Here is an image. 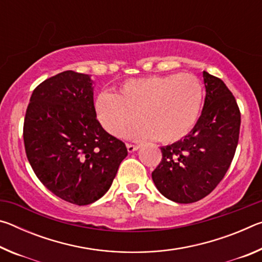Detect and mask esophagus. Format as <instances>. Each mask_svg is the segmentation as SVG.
Listing matches in <instances>:
<instances>
[{
  "mask_svg": "<svg viewBox=\"0 0 262 262\" xmlns=\"http://www.w3.org/2000/svg\"><path fill=\"white\" fill-rule=\"evenodd\" d=\"M140 145H135V144H127V150L128 152H134L136 150H139Z\"/></svg>",
  "mask_w": 262,
  "mask_h": 262,
  "instance_id": "obj_1",
  "label": "esophagus"
}]
</instances>
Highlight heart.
<instances>
[{
  "instance_id": "b5f03b06",
  "label": "heart",
  "mask_w": 262,
  "mask_h": 262,
  "mask_svg": "<svg viewBox=\"0 0 262 262\" xmlns=\"http://www.w3.org/2000/svg\"><path fill=\"white\" fill-rule=\"evenodd\" d=\"M203 103V86L192 74H170L129 79L117 96L103 94L96 110L111 134L127 139L142 125L140 136L162 143L184 139L196 125Z\"/></svg>"
}]
</instances>
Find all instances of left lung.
I'll list each match as a JSON object with an SVG mask.
<instances>
[{
  "label": "left lung",
  "mask_w": 262,
  "mask_h": 262,
  "mask_svg": "<svg viewBox=\"0 0 262 262\" xmlns=\"http://www.w3.org/2000/svg\"><path fill=\"white\" fill-rule=\"evenodd\" d=\"M206 98L188 135L162 147L152 172L157 189L168 200L192 203L211 193L229 170L239 139L241 112L231 91L219 77L203 72Z\"/></svg>",
  "instance_id": "obj_1"
}]
</instances>
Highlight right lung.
Instances as JSON below:
<instances>
[{"instance_id":"right-lung-1","label":"right lung","mask_w":262,"mask_h":262,"mask_svg":"<svg viewBox=\"0 0 262 262\" xmlns=\"http://www.w3.org/2000/svg\"><path fill=\"white\" fill-rule=\"evenodd\" d=\"M24 145L35 176L62 200L85 206L110 189L128 155L106 132L94 105V81L73 70L39 84L24 119Z\"/></svg>"}]
</instances>
